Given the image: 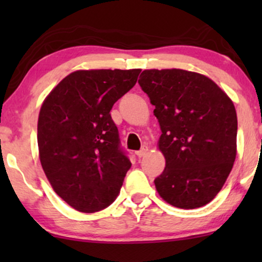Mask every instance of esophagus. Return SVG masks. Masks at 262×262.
Segmentation results:
<instances>
[{
    "label": "esophagus",
    "mask_w": 262,
    "mask_h": 262,
    "mask_svg": "<svg viewBox=\"0 0 262 262\" xmlns=\"http://www.w3.org/2000/svg\"><path fill=\"white\" fill-rule=\"evenodd\" d=\"M148 151H149V148H148V146H146V145H143L141 150H138V151H136V155H137L138 157H143V156H144L145 154L148 152Z\"/></svg>",
    "instance_id": "obj_1"
}]
</instances>
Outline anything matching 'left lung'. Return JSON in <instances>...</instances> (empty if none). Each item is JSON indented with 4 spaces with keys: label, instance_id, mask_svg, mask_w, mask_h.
Listing matches in <instances>:
<instances>
[{
    "label": "left lung",
    "instance_id": "8db88e82",
    "mask_svg": "<svg viewBox=\"0 0 262 262\" xmlns=\"http://www.w3.org/2000/svg\"><path fill=\"white\" fill-rule=\"evenodd\" d=\"M138 83L160 123L166 168L155 179L161 198L180 209L210 203L236 159L237 116L209 77L181 69L144 70Z\"/></svg>",
    "mask_w": 262,
    "mask_h": 262
}]
</instances>
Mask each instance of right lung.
Returning a JSON list of instances; mask_svg holds the SVG:
<instances>
[{"mask_svg": "<svg viewBox=\"0 0 262 262\" xmlns=\"http://www.w3.org/2000/svg\"><path fill=\"white\" fill-rule=\"evenodd\" d=\"M139 73L74 71L42 102L38 119L41 167L57 194L80 212L110 206L131 168L110 112Z\"/></svg>", "mask_w": 262, "mask_h": 262, "instance_id": "obj_1", "label": "right lung"}]
</instances>
